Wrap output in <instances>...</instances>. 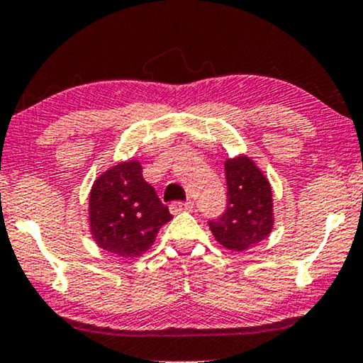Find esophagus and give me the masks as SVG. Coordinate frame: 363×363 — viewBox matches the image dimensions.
Instances as JSON below:
<instances>
[{
  "label": "esophagus",
  "instance_id": "34e87169",
  "mask_svg": "<svg viewBox=\"0 0 363 363\" xmlns=\"http://www.w3.org/2000/svg\"><path fill=\"white\" fill-rule=\"evenodd\" d=\"M193 210V201H175L170 205V211L173 215L182 213V211H191Z\"/></svg>",
  "mask_w": 363,
  "mask_h": 363
}]
</instances>
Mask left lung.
Listing matches in <instances>:
<instances>
[{
  "instance_id": "obj_1",
  "label": "left lung",
  "mask_w": 363,
  "mask_h": 363,
  "mask_svg": "<svg viewBox=\"0 0 363 363\" xmlns=\"http://www.w3.org/2000/svg\"><path fill=\"white\" fill-rule=\"evenodd\" d=\"M225 178L227 210L208 225L222 247L243 252L263 242L274 230V193L268 178L247 155L225 160Z\"/></svg>"
}]
</instances>
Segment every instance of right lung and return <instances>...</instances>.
<instances>
[{
    "mask_svg": "<svg viewBox=\"0 0 363 363\" xmlns=\"http://www.w3.org/2000/svg\"><path fill=\"white\" fill-rule=\"evenodd\" d=\"M138 160L115 163L93 182L88 196L89 233L98 247L121 258L147 253L172 220L168 206L145 182Z\"/></svg>",
    "mask_w": 363,
    "mask_h": 363,
    "instance_id": "1",
    "label": "right lung"
}]
</instances>
